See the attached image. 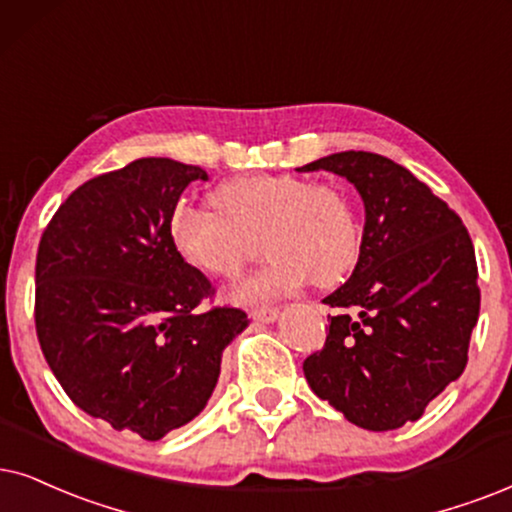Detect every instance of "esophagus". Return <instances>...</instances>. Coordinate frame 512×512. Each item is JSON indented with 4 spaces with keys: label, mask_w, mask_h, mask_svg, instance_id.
<instances>
[{
    "label": "esophagus",
    "mask_w": 512,
    "mask_h": 512,
    "mask_svg": "<svg viewBox=\"0 0 512 512\" xmlns=\"http://www.w3.org/2000/svg\"><path fill=\"white\" fill-rule=\"evenodd\" d=\"M252 319L260 323H274L278 319V309L276 307H262L252 312Z\"/></svg>",
    "instance_id": "esophagus-1"
}]
</instances>
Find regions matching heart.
Masks as SVG:
<instances>
[{
	"label": "heart",
	"mask_w": 512,
	"mask_h": 512,
	"mask_svg": "<svg viewBox=\"0 0 512 512\" xmlns=\"http://www.w3.org/2000/svg\"><path fill=\"white\" fill-rule=\"evenodd\" d=\"M212 203L179 205L170 236L179 255L208 278L236 276L262 236L269 262L236 283L231 300L238 304L274 300L309 278L333 286L359 260L357 210L333 184L300 174H243L219 184Z\"/></svg>",
	"instance_id": "obj_1"
}]
</instances>
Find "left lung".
I'll list each match as a JSON object with an SVG mask.
<instances>
[{"instance_id":"obj_1","label":"left lung","mask_w":512,"mask_h":512,"mask_svg":"<svg viewBox=\"0 0 512 512\" xmlns=\"http://www.w3.org/2000/svg\"><path fill=\"white\" fill-rule=\"evenodd\" d=\"M345 177L364 200L357 267L326 297L321 352L304 361L316 397L364 430H397L461 378L480 316L475 248L461 217L378 153L342 151L297 167Z\"/></svg>"}]
</instances>
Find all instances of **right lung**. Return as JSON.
<instances>
[{
  "label": "right lung",
  "mask_w": 512,
  "mask_h": 512,
  "mask_svg": "<svg viewBox=\"0 0 512 512\" xmlns=\"http://www.w3.org/2000/svg\"><path fill=\"white\" fill-rule=\"evenodd\" d=\"M198 165L139 158L89 179L44 229L35 326L44 359L89 416L148 442L191 423L222 354L248 328L234 307L203 312L210 281L174 248L170 219Z\"/></svg>",
  "instance_id": "1"
}]
</instances>
